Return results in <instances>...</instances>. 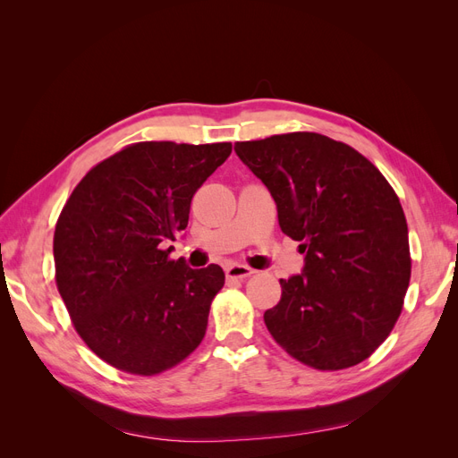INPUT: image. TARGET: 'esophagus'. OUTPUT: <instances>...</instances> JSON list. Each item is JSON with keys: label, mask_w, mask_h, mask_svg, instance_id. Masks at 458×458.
<instances>
[{"label": "esophagus", "mask_w": 458, "mask_h": 458, "mask_svg": "<svg viewBox=\"0 0 458 458\" xmlns=\"http://www.w3.org/2000/svg\"><path fill=\"white\" fill-rule=\"evenodd\" d=\"M254 273V269H250L248 266H242V263H231V266L225 267V275L229 279H246Z\"/></svg>", "instance_id": "1"}]
</instances>
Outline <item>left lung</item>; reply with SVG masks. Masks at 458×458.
Returning <instances> with one entry per match:
<instances>
[{
    "label": "left lung",
    "mask_w": 458,
    "mask_h": 458,
    "mask_svg": "<svg viewBox=\"0 0 458 458\" xmlns=\"http://www.w3.org/2000/svg\"><path fill=\"white\" fill-rule=\"evenodd\" d=\"M300 241L301 273L263 313L271 336L318 370L348 369L378 348L403 308L411 279L403 208L374 165L350 145L298 131L234 143Z\"/></svg>",
    "instance_id": "1"
}]
</instances>
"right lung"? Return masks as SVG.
Here are the masks:
<instances>
[{
    "label": "right lung",
    "mask_w": 458,
    "mask_h": 458,
    "mask_svg": "<svg viewBox=\"0 0 458 458\" xmlns=\"http://www.w3.org/2000/svg\"><path fill=\"white\" fill-rule=\"evenodd\" d=\"M231 143L145 141L97 164L55 227L59 294L93 353L131 374H158L197 350L214 296L216 263L170 259L192 195L231 155Z\"/></svg>",
    "instance_id": "right-lung-1"
}]
</instances>
